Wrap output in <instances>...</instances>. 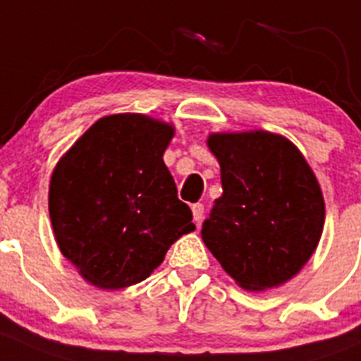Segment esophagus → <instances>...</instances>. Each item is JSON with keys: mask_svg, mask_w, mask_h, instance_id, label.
I'll use <instances>...</instances> for the list:
<instances>
[{"mask_svg": "<svg viewBox=\"0 0 361 361\" xmlns=\"http://www.w3.org/2000/svg\"><path fill=\"white\" fill-rule=\"evenodd\" d=\"M191 211H193L195 221H202V218H204V204H193V206H191Z\"/></svg>", "mask_w": 361, "mask_h": 361, "instance_id": "esophagus-1", "label": "esophagus"}]
</instances>
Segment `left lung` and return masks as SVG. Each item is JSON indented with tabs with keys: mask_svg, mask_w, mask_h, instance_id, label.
<instances>
[{
	"mask_svg": "<svg viewBox=\"0 0 361 361\" xmlns=\"http://www.w3.org/2000/svg\"><path fill=\"white\" fill-rule=\"evenodd\" d=\"M224 193L202 224V240L243 290L292 279L322 236L324 197L299 148L264 130L209 134Z\"/></svg>",
	"mask_w": 361,
	"mask_h": 361,
	"instance_id": "obj_1",
	"label": "left lung"
}]
</instances>
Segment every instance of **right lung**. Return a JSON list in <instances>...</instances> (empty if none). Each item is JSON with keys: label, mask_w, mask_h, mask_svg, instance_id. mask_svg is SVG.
<instances>
[{"label": "right lung", "mask_w": 361, "mask_h": 361, "mask_svg": "<svg viewBox=\"0 0 361 361\" xmlns=\"http://www.w3.org/2000/svg\"><path fill=\"white\" fill-rule=\"evenodd\" d=\"M175 128L145 114L100 118L61 157L49 180L55 240L92 286L147 279L171 243L195 231L163 161Z\"/></svg>", "instance_id": "1"}]
</instances>
